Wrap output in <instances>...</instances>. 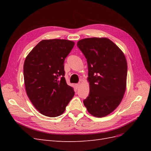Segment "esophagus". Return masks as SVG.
Returning <instances> with one entry per match:
<instances>
[{
    "label": "esophagus",
    "instance_id": "esophagus-1",
    "mask_svg": "<svg viewBox=\"0 0 151 151\" xmlns=\"http://www.w3.org/2000/svg\"><path fill=\"white\" fill-rule=\"evenodd\" d=\"M74 86H75V88H76V89H78V88H79V86H80V84H76L74 85Z\"/></svg>",
    "mask_w": 151,
    "mask_h": 151
}]
</instances>
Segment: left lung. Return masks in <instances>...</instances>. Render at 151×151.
Instances as JSON below:
<instances>
[{"label":"left lung","mask_w":151,"mask_h":151,"mask_svg":"<svg viewBox=\"0 0 151 151\" xmlns=\"http://www.w3.org/2000/svg\"><path fill=\"white\" fill-rule=\"evenodd\" d=\"M77 45L88 66L90 93L84 104L91 115L104 117L118 106L125 94L127 76L125 55L107 38H84Z\"/></svg>","instance_id":"left-lung-1"}]
</instances>
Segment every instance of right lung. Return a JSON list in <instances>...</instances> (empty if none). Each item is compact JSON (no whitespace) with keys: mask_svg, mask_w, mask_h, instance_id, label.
<instances>
[{"mask_svg":"<svg viewBox=\"0 0 151 151\" xmlns=\"http://www.w3.org/2000/svg\"><path fill=\"white\" fill-rule=\"evenodd\" d=\"M70 40H43L26 57L23 67L27 95L42 115L56 117L74 96L64 77V60L74 47Z\"/></svg>","mask_w":151,"mask_h":151,"instance_id":"1","label":"right lung"}]
</instances>
